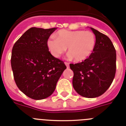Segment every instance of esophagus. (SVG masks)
Listing matches in <instances>:
<instances>
[{
	"instance_id": "esophagus-1",
	"label": "esophagus",
	"mask_w": 126,
	"mask_h": 126,
	"mask_svg": "<svg viewBox=\"0 0 126 126\" xmlns=\"http://www.w3.org/2000/svg\"><path fill=\"white\" fill-rule=\"evenodd\" d=\"M64 64H65V65H66V67H69V63H67V62H65Z\"/></svg>"
}]
</instances>
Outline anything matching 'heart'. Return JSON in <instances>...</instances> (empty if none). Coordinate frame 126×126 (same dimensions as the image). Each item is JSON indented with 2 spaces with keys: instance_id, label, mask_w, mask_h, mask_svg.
Masks as SVG:
<instances>
[{
  "instance_id": "obj_1",
  "label": "heart",
  "mask_w": 126,
  "mask_h": 126,
  "mask_svg": "<svg viewBox=\"0 0 126 126\" xmlns=\"http://www.w3.org/2000/svg\"><path fill=\"white\" fill-rule=\"evenodd\" d=\"M56 37L51 36L47 40L49 51L56 58L61 57L67 47L68 57L82 62L91 55L96 45L95 35L89 31L62 30L57 32Z\"/></svg>"
}]
</instances>
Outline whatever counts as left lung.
<instances>
[{"label":"left lung","instance_id":"obj_1","mask_svg":"<svg viewBox=\"0 0 126 126\" xmlns=\"http://www.w3.org/2000/svg\"><path fill=\"white\" fill-rule=\"evenodd\" d=\"M96 38L91 55L84 61L70 64L73 71V86L77 93L86 98L100 96L110 88L116 73V51L109 37L90 28Z\"/></svg>","mask_w":126,"mask_h":126}]
</instances>
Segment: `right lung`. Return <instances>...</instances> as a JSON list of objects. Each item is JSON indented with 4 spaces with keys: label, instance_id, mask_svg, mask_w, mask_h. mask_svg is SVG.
I'll return each instance as SVG.
<instances>
[{
    "label": "right lung",
    "instance_id": "right-lung-1",
    "mask_svg": "<svg viewBox=\"0 0 126 126\" xmlns=\"http://www.w3.org/2000/svg\"><path fill=\"white\" fill-rule=\"evenodd\" d=\"M56 30L30 28L12 49L11 64L15 83L32 99H44L51 95L66 69L64 62L52 55L47 46V40Z\"/></svg>",
    "mask_w": 126,
    "mask_h": 126
}]
</instances>
